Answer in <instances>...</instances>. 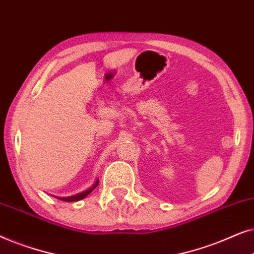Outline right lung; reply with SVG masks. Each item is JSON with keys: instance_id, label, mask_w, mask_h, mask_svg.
<instances>
[{"instance_id": "add662e5", "label": "right lung", "mask_w": 254, "mask_h": 254, "mask_svg": "<svg viewBox=\"0 0 254 254\" xmlns=\"http://www.w3.org/2000/svg\"><path fill=\"white\" fill-rule=\"evenodd\" d=\"M98 184H99V179H97V180H96V183L93 184V185H92L91 187H90V189L85 190H83V192L78 193V194H75V195L67 196V197H59V200H62V201H67V202H75V201H79V200L84 199L85 196H88L89 194L91 193L92 190H95L97 186H98Z\"/></svg>"}]
</instances>
